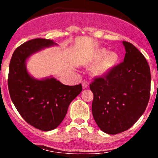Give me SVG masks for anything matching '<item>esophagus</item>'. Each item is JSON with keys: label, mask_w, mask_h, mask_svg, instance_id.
<instances>
[{"label": "esophagus", "mask_w": 158, "mask_h": 158, "mask_svg": "<svg viewBox=\"0 0 158 158\" xmlns=\"http://www.w3.org/2000/svg\"><path fill=\"white\" fill-rule=\"evenodd\" d=\"M81 85H82V88L83 89H85V88H88V87H89V83L87 81H82V82H81Z\"/></svg>", "instance_id": "esophagus-1"}]
</instances>
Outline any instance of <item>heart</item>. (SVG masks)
<instances>
[{
    "mask_svg": "<svg viewBox=\"0 0 158 158\" xmlns=\"http://www.w3.org/2000/svg\"><path fill=\"white\" fill-rule=\"evenodd\" d=\"M119 54L117 52H108L106 48L96 50L86 61V64H96L92 68L94 75L104 77L113 70L118 63Z\"/></svg>",
    "mask_w": 158,
    "mask_h": 158,
    "instance_id": "obj_1",
    "label": "heart"
}]
</instances>
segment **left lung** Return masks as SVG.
<instances>
[{"label":"left lung","mask_w":158,"mask_h":158,"mask_svg":"<svg viewBox=\"0 0 158 158\" xmlns=\"http://www.w3.org/2000/svg\"><path fill=\"white\" fill-rule=\"evenodd\" d=\"M123 44L124 61L90 85L94 120L109 135L129 129L144 113L150 97L151 73L146 58L130 42Z\"/></svg>","instance_id":"left-lung-1"}]
</instances>
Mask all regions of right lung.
Wrapping results in <instances>:
<instances>
[{
	"mask_svg": "<svg viewBox=\"0 0 158 158\" xmlns=\"http://www.w3.org/2000/svg\"><path fill=\"white\" fill-rule=\"evenodd\" d=\"M57 45L52 40L35 39L19 46L10 63L8 88L16 109L27 123L41 131L55 129L62 122L69 105L81 93V85H63L53 77L36 79L27 71L32 54Z\"/></svg>",
	"mask_w": 158,
	"mask_h": 158,
	"instance_id": "add662e5",
	"label": "right lung"
}]
</instances>
